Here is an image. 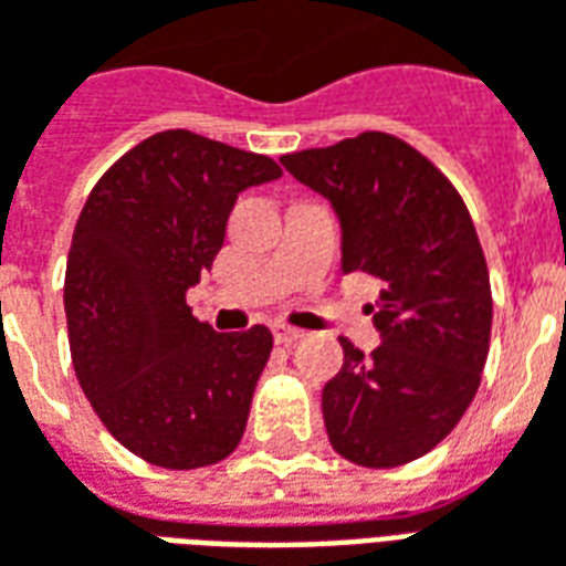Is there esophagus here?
<instances>
[{
	"instance_id": "1",
	"label": "esophagus",
	"mask_w": 566,
	"mask_h": 566,
	"mask_svg": "<svg viewBox=\"0 0 566 566\" xmlns=\"http://www.w3.org/2000/svg\"><path fill=\"white\" fill-rule=\"evenodd\" d=\"M272 336H275V343L279 345H294L300 343L306 333L296 331V327H287V324H275V327H272Z\"/></svg>"
}]
</instances>
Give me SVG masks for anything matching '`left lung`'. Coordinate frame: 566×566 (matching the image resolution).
Returning <instances> with one entry per match:
<instances>
[{"instance_id":"left-lung-1","label":"left lung","mask_w":566,"mask_h":566,"mask_svg":"<svg viewBox=\"0 0 566 566\" xmlns=\"http://www.w3.org/2000/svg\"><path fill=\"white\" fill-rule=\"evenodd\" d=\"M284 169L333 202L343 272L379 279L381 345L343 343L324 385L331 446L357 467L388 470L427 454L473 403L491 343V282L473 218L446 175L391 133L284 154Z\"/></svg>"}]
</instances>
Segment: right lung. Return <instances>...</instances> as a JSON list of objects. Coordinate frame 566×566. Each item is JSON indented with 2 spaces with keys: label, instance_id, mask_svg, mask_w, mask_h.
Segmentation results:
<instances>
[{
  "label": "right lung",
  "instance_id": "add662e5",
  "mask_svg": "<svg viewBox=\"0 0 566 566\" xmlns=\"http://www.w3.org/2000/svg\"><path fill=\"white\" fill-rule=\"evenodd\" d=\"M279 175L266 154L166 129L81 209L63 287L72 367L105 430L154 467H209L245 433L272 333H214L185 294L218 258L235 197Z\"/></svg>",
  "mask_w": 566,
  "mask_h": 566
}]
</instances>
